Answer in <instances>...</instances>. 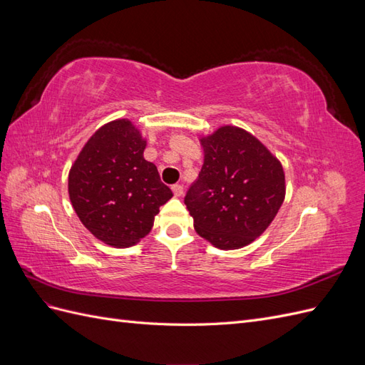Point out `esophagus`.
<instances>
[{"instance_id": "esophagus-1", "label": "esophagus", "mask_w": 365, "mask_h": 365, "mask_svg": "<svg viewBox=\"0 0 365 365\" xmlns=\"http://www.w3.org/2000/svg\"><path fill=\"white\" fill-rule=\"evenodd\" d=\"M172 192L175 196H181L184 193V187L181 184H173L172 185Z\"/></svg>"}]
</instances>
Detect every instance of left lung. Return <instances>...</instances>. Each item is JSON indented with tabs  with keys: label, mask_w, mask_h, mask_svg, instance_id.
<instances>
[{
	"label": "left lung",
	"mask_w": 365,
	"mask_h": 365,
	"mask_svg": "<svg viewBox=\"0 0 365 365\" xmlns=\"http://www.w3.org/2000/svg\"><path fill=\"white\" fill-rule=\"evenodd\" d=\"M204 165L184 204L197 235L216 248H242L259 237L284 200L280 161L247 130L224 126L201 140Z\"/></svg>",
	"instance_id": "1"
}]
</instances>
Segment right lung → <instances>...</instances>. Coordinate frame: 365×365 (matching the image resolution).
I'll return each instance as SVG.
<instances>
[{
	"instance_id": "right-lung-1",
	"label": "right lung",
	"mask_w": 365,
	"mask_h": 365,
	"mask_svg": "<svg viewBox=\"0 0 365 365\" xmlns=\"http://www.w3.org/2000/svg\"><path fill=\"white\" fill-rule=\"evenodd\" d=\"M145 148L146 141L129 120H115L88 140L70 170L74 212L108 245L137 244L173 196L157 165L143 158Z\"/></svg>"
}]
</instances>
